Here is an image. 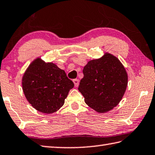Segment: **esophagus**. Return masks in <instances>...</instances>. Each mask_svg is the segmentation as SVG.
<instances>
[{
    "label": "esophagus",
    "instance_id": "obj_1",
    "mask_svg": "<svg viewBox=\"0 0 155 155\" xmlns=\"http://www.w3.org/2000/svg\"><path fill=\"white\" fill-rule=\"evenodd\" d=\"M73 81H74V86L75 87H78L79 85V80H78V79H75V80H73Z\"/></svg>",
    "mask_w": 155,
    "mask_h": 155
}]
</instances>
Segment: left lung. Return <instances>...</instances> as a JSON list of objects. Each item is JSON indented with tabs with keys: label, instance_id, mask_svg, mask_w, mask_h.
I'll return each mask as SVG.
<instances>
[{
	"label": "left lung",
	"instance_id": "obj_1",
	"mask_svg": "<svg viewBox=\"0 0 155 155\" xmlns=\"http://www.w3.org/2000/svg\"><path fill=\"white\" fill-rule=\"evenodd\" d=\"M83 74L78 90L90 108L103 113L119 103L127 88L128 76L118 58L106 52L100 59L88 61Z\"/></svg>",
	"mask_w": 155,
	"mask_h": 155
}]
</instances>
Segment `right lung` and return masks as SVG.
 I'll return each instance as SVG.
<instances>
[{
    "mask_svg": "<svg viewBox=\"0 0 155 155\" xmlns=\"http://www.w3.org/2000/svg\"><path fill=\"white\" fill-rule=\"evenodd\" d=\"M74 86L64 70L40 58L32 61L22 78L26 99L35 109L45 114L57 111Z\"/></svg>",
    "mask_w": 155,
    "mask_h": 155,
    "instance_id": "obj_1",
    "label": "right lung"
}]
</instances>
